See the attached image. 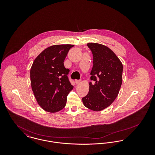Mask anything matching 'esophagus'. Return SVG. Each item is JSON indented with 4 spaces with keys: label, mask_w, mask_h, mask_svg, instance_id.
<instances>
[{
    "label": "esophagus",
    "mask_w": 155,
    "mask_h": 155,
    "mask_svg": "<svg viewBox=\"0 0 155 155\" xmlns=\"http://www.w3.org/2000/svg\"><path fill=\"white\" fill-rule=\"evenodd\" d=\"M75 82L76 83V84H79L80 82V80H75Z\"/></svg>",
    "instance_id": "esophagus-1"
}]
</instances>
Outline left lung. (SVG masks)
<instances>
[{"label": "left lung", "mask_w": 155, "mask_h": 155, "mask_svg": "<svg viewBox=\"0 0 155 155\" xmlns=\"http://www.w3.org/2000/svg\"><path fill=\"white\" fill-rule=\"evenodd\" d=\"M93 54L88 94L82 97L84 106L92 110H102L118 95L123 78V64L110 49L103 45L88 43Z\"/></svg>", "instance_id": "obj_1"}]
</instances>
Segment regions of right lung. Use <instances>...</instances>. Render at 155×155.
Returning a JSON list of instances; mask_svg holds the SVG:
<instances>
[{
  "label": "right lung",
  "instance_id": "add662e5",
  "mask_svg": "<svg viewBox=\"0 0 155 155\" xmlns=\"http://www.w3.org/2000/svg\"><path fill=\"white\" fill-rule=\"evenodd\" d=\"M72 45L51 46L41 52L30 70L31 84L39 105L45 111L55 113L63 109L67 96L73 89L64 60Z\"/></svg>",
  "mask_w": 155,
  "mask_h": 155
}]
</instances>
